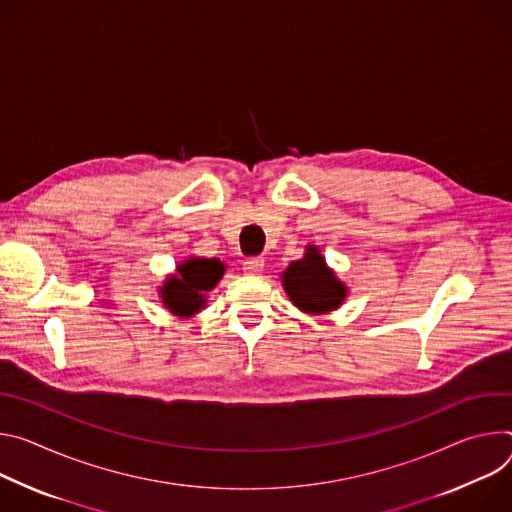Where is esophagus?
<instances>
[{"label":"esophagus","instance_id":"esophagus-1","mask_svg":"<svg viewBox=\"0 0 512 512\" xmlns=\"http://www.w3.org/2000/svg\"><path fill=\"white\" fill-rule=\"evenodd\" d=\"M262 268H264V258L262 256H250V258L244 260V270L250 272V274H258V272H262Z\"/></svg>","mask_w":512,"mask_h":512}]
</instances>
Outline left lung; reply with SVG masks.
Returning a JSON list of instances; mask_svg holds the SVG:
<instances>
[{"label":"left lung","instance_id":"1","mask_svg":"<svg viewBox=\"0 0 512 512\" xmlns=\"http://www.w3.org/2000/svg\"><path fill=\"white\" fill-rule=\"evenodd\" d=\"M282 285L291 301L307 313H329L346 299V287L325 266L323 256L313 246L307 248L305 258L291 262L282 272Z\"/></svg>","mask_w":512,"mask_h":512}]
</instances>
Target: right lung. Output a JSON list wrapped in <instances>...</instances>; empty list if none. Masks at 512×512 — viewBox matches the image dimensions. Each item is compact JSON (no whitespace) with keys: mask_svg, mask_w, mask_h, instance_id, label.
<instances>
[{"mask_svg":"<svg viewBox=\"0 0 512 512\" xmlns=\"http://www.w3.org/2000/svg\"><path fill=\"white\" fill-rule=\"evenodd\" d=\"M223 276L219 260L191 258L179 266V276H170L162 287V303L175 315L189 317L205 303V293L211 291Z\"/></svg>","mask_w":512,"mask_h":512,"instance_id":"add662e5","label":"right lung"}]
</instances>
